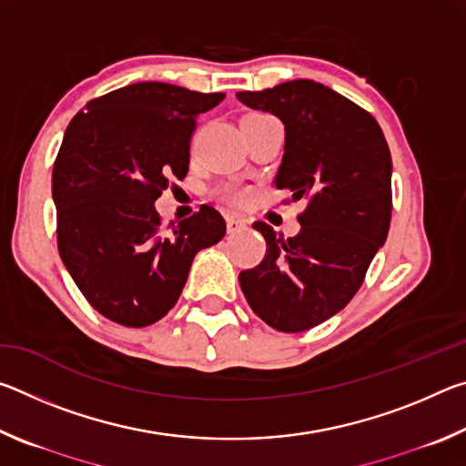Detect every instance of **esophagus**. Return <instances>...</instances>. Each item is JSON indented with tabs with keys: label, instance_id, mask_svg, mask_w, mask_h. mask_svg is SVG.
<instances>
[{
	"label": "esophagus",
	"instance_id": "1",
	"mask_svg": "<svg viewBox=\"0 0 466 466\" xmlns=\"http://www.w3.org/2000/svg\"><path fill=\"white\" fill-rule=\"evenodd\" d=\"M226 228H228V234L242 232V230H247V219L238 218V216H230L226 219Z\"/></svg>",
	"mask_w": 466,
	"mask_h": 466
}]
</instances>
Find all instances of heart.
<instances>
[{"instance_id": "heart-1", "label": "heart", "mask_w": 466, "mask_h": 466, "mask_svg": "<svg viewBox=\"0 0 466 466\" xmlns=\"http://www.w3.org/2000/svg\"><path fill=\"white\" fill-rule=\"evenodd\" d=\"M244 195H247L244 191H232V199H234V201H242Z\"/></svg>"}]
</instances>
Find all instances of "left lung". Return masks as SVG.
<instances>
[{
  "instance_id": "left-lung-1",
  "label": "left lung",
  "mask_w": 466,
  "mask_h": 466,
  "mask_svg": "<svg viewBox=\"0 0 466 466\" xmlns=\"http://www.w3.org/2000/svg\"><path fill=\"white\" fill-rule=\"evenodd\" d=\"M242 105L279 116L286 127L275 187L306 201L299 232L283 238L252 228L265 258L240 271L247 302L267 325L299 333L333 317L356 296L389 234L392 160L372 115L312 80L236 94Z\"/></svg>"
}]
</instances>
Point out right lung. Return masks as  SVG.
<instances>
[{
    "label": "right lung",
    "mask_w": 466,
    "mask_h": 466,
    "mask_svg": "<svg viewBox=\"0 0 466 466\" xmlns=\"http://www.w3.org/2000/svg\"><path fill=\"white\" fill-rule=\"evenodd\" d=\"M226 94L137 82L94 98L67 125L53 167L57 247L84 298L108 320L167 317L197 252L224 238L211 205L162 226L154 201L188 172L195 119Z\"/></svg>",
    "instance_id": "add662e5"
}]
</instances>
